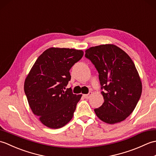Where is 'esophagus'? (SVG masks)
<instances>
[{
	"label": "esophagus",
	"instance_id": "1",
	"mask_svg": "<svg viewBox=\"0 0 156 156\" xmlns=\"http://www.w3.org/2000/svg\"><path fill=\"white\" fill-rule=\"evenodd\" d=\"M91 95H92V92H89L88 94H84V97L85 98H90V97H91Z\"/></svg>",
	"mask_w": 156,
	"mask_h": 156
}]
</instances>
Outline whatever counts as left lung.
Listing matches in <instances>:
<instances>
[{
	"label": "left lung",
	"mask_w": 156,
	"mask_h": 156,
	"mask_svg": "<svg viewBox=\"0 0 156 156\" xmlns=\"http://www.w3.org/2000/svg\"><path fill=\"white\" fill-rule=\"evenodd\" d=\"M86 58L97 68L104 103L94 112L108 124L117 123L130 115L140 100L142 84L133 62L113 44L100 45L86 50Z\"/></svg>",
	"instance_id": "obj_1"
}]
</instances>
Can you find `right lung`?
Returning <instances> with one entry per match:
<instances>
[{
    "instance_id": "obj_1",
    "label": "right lung",
    "mask_w": 156,
    "mask_h": 156,
    "mask_svg": "<svg viewBox=\"0 0 156 156\" xmlns=\"http://www.w3.org/2000/svg\"><path fill=\"white\" fill-rule=\"evenodd\" d=\"M82 50L50 48L39 56L25 78L24 90L32 112L41 123L59 129L70 121L82 94L66 90L69 69L82 58Z\"/></svg>"
}]
</instances>
